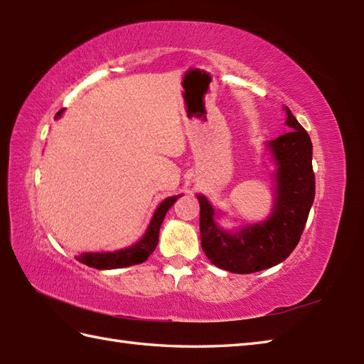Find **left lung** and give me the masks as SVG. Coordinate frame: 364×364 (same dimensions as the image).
Masks as SVG:
<instances>
[{
    "mask_svg": "<svg viewBox=\"0 0 364 364\" xmlns=\"http://www.w3.org/2000/svg\"><path fill=\"white\" fill-rule=\"evenodd\" d=\"M286 125L289 133L266 142L275 170L272 210L264 220L227 230L220 227L222 211H215L203 194L200 203L202 249L214 266L233 274H252L280 264L289 257L304 233L314 202L313 144L288 106Z\"/></svg>",
    "mask_w": 364,
    "mask_h": 364,
    "instance_id": "left-lung-1",
    "label": "left lung"
}]
</instances>
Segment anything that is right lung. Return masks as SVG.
<instances>
[{"instance_id": "right-lung-1", "label": "right lung", "mask_w": 364, "mask_h": 364, "mask_svg": "<svg viewBox=\"0 0 364 364\" xmlns=\"http://www.w3.org/2000/svg\"><path fill=\"white\" fill-rule=\"evenodd\" d=\"M63 114H64V109H60L54 119L58 120ZM181 196L183 194L172 196L162 200L156 210H154L153 218L149 223V227H146L145 233L137 242L125 247V249H119L114 252H84L80 255V257H76V259L82 262V264L94 269H100V270L141 264V262L146 261V258H149L154 252V249H156L162 220H164L167 211Z\"/></svg>"}]
</instances>
